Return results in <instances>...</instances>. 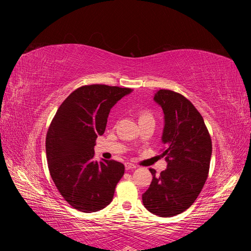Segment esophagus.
<instances>
[{
    "instance_id": "1",
    "label": "esophagus",
    "mask_w": 251,
    "mask_h": 251,
    "mask_svg": "<svg viewBox=\"0 0 251 251\" xmlns=\"http://www.w3.org/2000/svg\"><path fill=\"white\" fill-rule=\"evenodd\" d=\"M137 166L136 165H134V164H131V163H125V168L127 169V170H130V169H135Z\"/></svg>"
}]
</instances>
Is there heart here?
Returning <instances> with one entry per match:
<instances>
[{"label": "heart", "instance_id": "heart-1", "mask_svg": "<svg viewBox=\"0 0 251 251\" xmlns=\"http://www.w3.org/2000/svg\"><path fill=\"white\" fill-rule=\"evenodd\" d=\"M146 120H153V116L151 114V112L149 111H142L140 113V116H139V122L141 121H146Z\"/></svg>", "mask_w": 251, "mask_h": 251}]
</instances>
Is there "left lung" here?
Returning <instances> with one entry per match:
<instances>
[{"mask_svg": "<svg viewBox=\"0 0 251 251\" xmlns=\"http://www.w3.org/2000/svg\"><path fill=\"white\" fill-rule=\"evenodd\" d=\"M154 101L164 112L162 142L167 168L153 176L142 194L143 205L153 215L174 217L193 204L204 186L209 172L212 145L205 122L184 96L159 89Z\"/></svg>", "mask_w": 251, "mask_h": 251, "instance_id": "8db88e82", "label": "left lung"}]
</instances>
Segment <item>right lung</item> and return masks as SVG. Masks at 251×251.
Returning <instances> with one entry per match:
<instances>
[{"label":"right lung","instance_id":"obj_1","mask_svg":"<svg viewBox=\"0 0 251 251\" xmlns=\"http://www.w3.org/2000/svg\"><path fill=\"white\" fill-rule=\"evenodd\" d=\"M132 92L108 85H85L63 101L46 135L51 179L69 204L83 212L103 209L113 200L125 172L116 161L96 162V139L105 130L110 110Z\"/></svg>","mask_w":251,"mask_h":251}]
</instances>
